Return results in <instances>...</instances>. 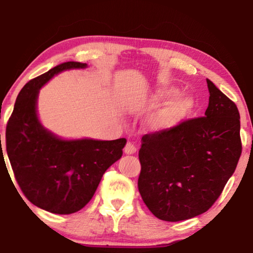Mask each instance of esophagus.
<instances>
[{"label":"esophagus","mask_w":253,"mask_h":253,"mask_svg":"<svg viewBox=\"0 0 253 253\" xmlns=\"http://www.w3.org/2000/svg\"><path fill=\"white\" fill-rule=\"evenodd\" d=\"M136 151H137V148L134 145V143H131L130 140H128L125 148H124V152H125L126 154H130V155H131V154L136 153Z\"/></svg>","instance_id":"34e87169"}]
</instances>
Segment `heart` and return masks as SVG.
Returning <instances> with one entry per match:
<instances>
[{
  "mask_svg": "<svg viewBox=\"0 0 253 253\" xmlns=\"http://www.w3.org/2000/svg\"><path fill=\"white\" fill-rule=\"evenodd\" d=\"M170 90H162L156 95L155 101H162ZM192 107V100L187 97H176L149 118L148 125L154 130H165L174 127L186 116Z\"/></svg>",
  "mask_w": 253,
  "mask_h": 253,
  "instance_id": "1",
  "label": "heart"
}]
</instances>
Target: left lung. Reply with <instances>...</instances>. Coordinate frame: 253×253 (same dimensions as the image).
<instances>
[{
  "instance_id": "obj_1",
  "label": "left lung",
  "mask_w": 253,
  "mask_h": 253,
  "mask_svg": "<svg viewBox=\"0 0 253 253\" xmlns=\"http://www.w3.org/2000/svg\"><path fill=\"white\" fill-rule=\"evenodd\" d=\"M203 117L143 136L138 190L144 203L163 221L200 215L219 199L242 152L240 114L211 80Z\"/></svg>"
}]
</instances>
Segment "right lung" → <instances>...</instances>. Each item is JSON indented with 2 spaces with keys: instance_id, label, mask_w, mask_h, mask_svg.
<instances>
[{
  "instance_id": "right-lung-1",
  "label": "right lung",
  "mask_w": 253,
  "mask_h": 253,
  "mask_svg": "<svg viewBox=\"0 0 253 253\" xmlns=\"http://www.w3.org/2000/svg\"><path fill=\"white\" fill-rule=\"evenodd\" d=\"M85 67L65 62L30 80L19 92L6 125V152L21 191L36 207L55 214L83 209L126 145L125 138L63 140L38 119L37 99L42 85L63 70Z\"/></svg>"
}]
</instances>
